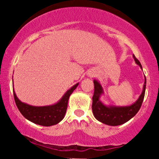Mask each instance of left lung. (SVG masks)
<instances>
[{
    "mask_svg": "<svg viewBox=\"0 0 159 159\" xmlns=\"http://www.w3.org/2000/svg\"><path fill=\"white\" fill-rule=\"evenodd\" d=\"M133 57H134V61H135L137 64L139 65L140 68L142 69L140 61L137 59L135 56L134 55ZM93 83L94 93L93 96L92 110L96 119L101 123L109 125H114V126L120 125L121 124L126 123L129 120L132 119L140 110L142 103H143L144 95H145L146 84H147L146 77L143 92L140 96L138 100L133 105L127 107H107L104 105L99 101V96L102 93V88L101 85L99 84L98 82L93 81Z\"/></svg>",
    "mask_w": 159,
    "mask_h": 159,
    "instance_id": "obj_1",
    "label": "left lung"
}]
</instances>
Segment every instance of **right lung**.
<instances>
[{
    "instance_id": "right-lung-1",
    "label": "right lung",
    "mask_w": 159,
    "mask_h": 159,
    "mask_svg": "<svg viewBox=\"0 0 159 159\" xmlns=\"http://www.w3.org/2000/svg\"><path fill=\"white\" fill-rule=\"evenodd\" d=\"M78 85V84L74 85L70 90L66 93L59 102L51 106H30L19 101L13 91L14 99L18 109L26 119L38 125H43V126H51L60 123L63 119L66 112L69 96L75 90Z\"/></svg>"
}]
</instances>
